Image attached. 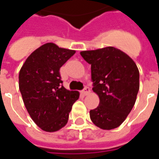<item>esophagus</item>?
<instances>
[{
    "label": "esophagus",
    "instance_id": "obj_1",
    "mask_svg": "<svg viewBox=\"0 0 159 159\" xmlns=\"http://www.w3.org/2000/svg\"><path fill=\"white\" fill-rule=\"evenodd\" d=\"M90 92H91V91H90V88H88V87H85V88H84V89L82 91V93L84 94V95H88Z\"/></svg>",
    "mask_w": 159,
    "mask_h": 159
}]
</instances>
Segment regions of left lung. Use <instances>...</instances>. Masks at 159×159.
I'll return each instance as SVG.
<instances>
[{
    "instance_id": "8db88e82",
    "label": "left lung",
    "mask_w": 159,
    "mask_h": 159,
    "mask_svg": "<svg viewBox=\"0 0 159 159\" xmlns=\"http://www.w3.org/2000/svg\"><path fill=\"white\" fill-rule=\"evenodd\" d=\"M91 64L93 92L99 106L90 111L92 123L102 130L119 127L135 103L139 71L128 55L115 47L80 52Z\"/></svg>"
}]
</instances>
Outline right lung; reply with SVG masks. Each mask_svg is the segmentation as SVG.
<instances>
[{"label": "right lung", "instance_id": "1", "mask_svg": "<svg viewBox=\"0 0 159 159\" xmlns=\"http://www.w3.org/2000/svg\"><path fill=\"white\" fill-rule=\"evenodd\" d=\"M75 50L46 43L26 59L19 73V89L25 106L41 130L55 132L67 123L73 103L80 92L67 90L60 74Z\"/></svg>", "mask_w": 159, "mask_h": 159}]
</instances>
